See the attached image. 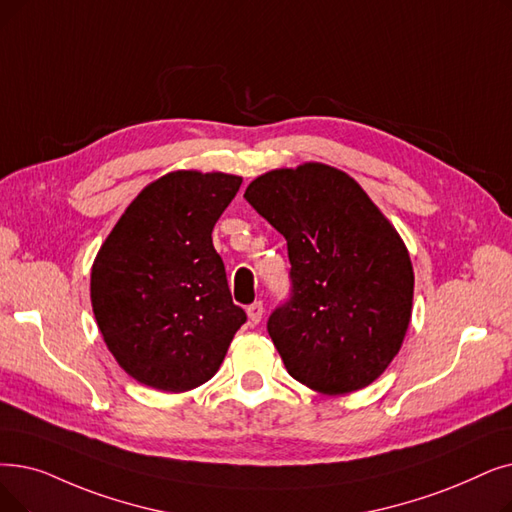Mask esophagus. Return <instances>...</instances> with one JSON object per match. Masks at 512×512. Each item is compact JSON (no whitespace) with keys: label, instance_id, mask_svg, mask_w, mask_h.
Returning <instances> with one entry per match:
<instances>
[{"label":"esophagus","instance_id":"esophagus-1","mask_svg":"<svg viewBox=\"0 0 512 512\" xmlns=\"http://www.w3.org/2000/svg\"><path fill=\"white\" fill-rule=\"evenodd\" d=\"M263 311H265V307H263V303H261V301L251 303V305L247 307L249 322H251V324H259V322H261V318H263Z\"/></svg>","mask_w":512,"mask_h":512}]
</instances>
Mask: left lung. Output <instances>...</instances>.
Returning <instances> with one entry per match:
<instances>
[{
  "label": "left lung",
  "instance_id": "left-lung-1",
  "mask_svg": "<svg viewBox=\"0 0 512 512\" xmlns=\"http://www.w3.org/2000/svg\"><path fill=\"white\" fill-rule=\"evenodd\" d=\"M244 198L286 238L291 297L268 332L288 374L324 395L368 387L412 316L404 240L353 177L322 163L263 173Z\"/></svg>",
  "mask_w": 512,
  "mask_h": 512
}]
</instances>
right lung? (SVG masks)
Wrapping results in <instances>:
<instances>
[{
	"label": "right lung",
	"mask_w": 512,
	"mask_h": 512,
	"mask_svg": "<svg viewBox=\"0 0 512 512\" xmlns=\"http://www.w3.org/2000/svg\"><path fill=\"white\" fill-rule=\"evenodd\" d=\"M240 184L219 171L167 173L133 198L100 247L94 316L138 383L169 393L207 383L247 322L211 238Z\"/></svg>",
	"instance_id": "right-lung-1"
}]
</instances>
